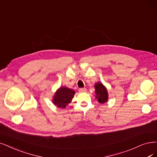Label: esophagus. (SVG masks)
Returning a JSON list of instances; mask_svg holds the SVG:
<instances>
[{
	"label": "esophagus",
	"mask_w": 157,
	"mask_h": 157,
	"mask_svg": "<svg viewBox=\"0 0 157 157\" xmlns=\"http://www.w3.org/2000/svg\"><path fill=\"white\" fill-rule=\"evenodd\" d=\"M79 92H81V93H82V92H86V89H85V88L79 89Z\"/></svg>",
	"instance_id": "34e87169"
}]
</instances>
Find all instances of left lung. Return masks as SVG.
<instances>
[{"instance_id": "left-lung-1", "label": "left lung", "mask_w": 157, "mask_h": 157, "mask_svg": "<svg viewBox=\"0 0 157 157\" xmlns=\"http://www.w3.org/2000/svg\"><path fill=\"white\" fill-rule=\"evenodd\" d=\"M95 98L100 103H105L108 101L109 94L105 86L100 82H97L94 85Z\"/></svg>"}]
</instances>
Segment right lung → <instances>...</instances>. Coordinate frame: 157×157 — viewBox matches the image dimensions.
Returning <instances> with one entry per match:
<instances>
[{
  "mask_svg": "<svg viewBox=\"0 0 157 157\" xmlns=\"http://www.w3.org/2000/svg\"><path fill=\"white\" fill-rule=\"evenodd\" d=\"M75 94V91L67 86H61L55 92L52 102L57 107L65 109L71 102Z\"/></svg>",
  "mask_w": 157,
  "mask_h": 157,
  "instance_id": "obj_1",
  "label": "right lung"
}]
</instances>
